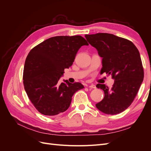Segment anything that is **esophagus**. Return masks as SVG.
I'll list each match as a JSON object with an SVG mask.
<instances>
[{"instance_id": "obj_1", "label": "esophagus", "mask_w": 151, "mask_h": 151, "mask_svg": "<svg viewBox=\"0 0 151 151\" xmlns=\"http://www.w3.org/2000/svg\"><path fill=\"white\" fill-rule=\"evenodd\" d=\"M89 88H91V89H96V86L94 84H91L89 86Z\"/></svg>"}]
</instances>
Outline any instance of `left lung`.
I'll use <instances>...</instances> for the list:
<instances>
[{
	"label": "left lung",
	"instance_id": "obj_1",
	"mask_svg": "<svg viewBox=\"0 0 151 151\" xmlns=\"http://www.w3.org/2000/svg\"><path fill=\"white\" fill-rule=\"evenodd\" d=\"M90 45L102 57L101 74L111 75V88L98 84L104 97L96 106L108 115L125 111L133 102L144 79V68L138 49L130 40L109 33L86 35Z\"/></svg>",
	"mask_w": 151,
	"mask_h": 151
}]
</instances>
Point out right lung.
Masks as SVG:
<instances>
[{
  "label": "right lung",
  "mask_w": 151,
  "mask_h": 151,
  "mask_svg": "<svg viewBox=\"0 0 151 151\" xmlns=\"http://www.w3.org/2000/svg\"><path fill=\"white\" fill-rule=\"evenodd\" d=\"M81 36H57L36 45L26 57L23 84L35 108L44 115L55 116L70 106L72 96L84 88L80 83L59 79L74 61L83 45H88Z\"/></svg>",
  "instance_id": "right-lung-1"
}]
</instances>
